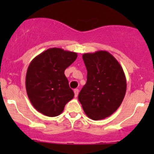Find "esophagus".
<instances>
[{"instance_id":"1","label":"esophagus","mask_w":154,"mask_h":154,"mask_svg":"<svg viewBox=\"0 0 154 154\" xmlns=\"http://www.w3.org/2000/svg\"><path fill=\"white\" fill-rule=\"evenodd\" d=\"M74 96L77 97V95H78V94H79V89H78V88H75V89L74 90Z\"/></svg>"}]
</instances>
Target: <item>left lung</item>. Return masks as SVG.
Returning a JSON list of instances; mask_svg holds the SVG:
<instances>
[{
  "label": "left lung",
  "mask_w": 154,
  "mask_h": 154,
  "mask_svg": "<svg viewBox=\"0 0 154 154\" xmlns=\"http://www.w3.org/2000/svg\"><path fill=\"white\" fill-rule=\"evenodd\" d=\"M87 81L78 95L84 112L89 119H104L115 112L124 100L127 80L116 58L106 51L83 54Z\"/></svg>",
  "instance_id": "left-lung-1"
}]
</instances>
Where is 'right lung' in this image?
<instances>
[{
    "label": "right lung",
    "instance_id": "1",
    "mask_svg": "<svg viewBox=\"0 0 154 154\" xmlns=\"http://www.w3.org/2000/svg\"><path fill=\"white\" fill-rule=\"evenodd\" d=\"M77 57V53L53 48L31 61L25 86L29 101L37 111L55 117L63 112L66 103L74 97L64 71Z\"/></svg>",
    "mask_w": 154,
    "mask_h": 154
}]
</instances>
